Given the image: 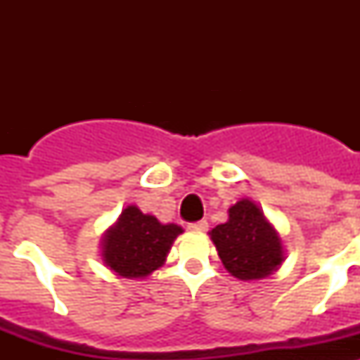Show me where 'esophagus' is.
<instances>
[{
	"label": "esophagus",
	"instance_id": "esophagus-1",
	"mask_svg": "<svg viewBox=\"0 0 360 360\" xmlns=\"http://www.w3.org/2000/svg\"><path fill=\"white\" fill-rule=\"evenodd\" d=\"M209 224L205 221V219H202V221H196V224H189L187 225V229H189L191 232H205L207 231Z\"/></svg>",
	"mask_w": 360,
	"mask_h": 360
}]
</instances>
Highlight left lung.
<instances>
[{
	"mask_svg": "<svg viewBox=\"0 0 360 360\" xmlns=\"http://www.w3.org/2000/svg\"><path fill=\"white\" fill-rule=\"evenodd\" d=\"M227 272L241 281L265 279L285 262L283 240L259 205L249 198L229 207V219L209 232Z\"/></svg>",
	"mask_w": 360,
	"mask_h": 360,
	"instance_id": "8db88e82",
	"label": "left lung"
}]
</instances>
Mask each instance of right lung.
I'll use <instances>...</instances> for the list:
<instances>
[{
	"instance_id": "add662e5",
	"label": "right lung",
	"mask_w": 360,
	"mask_h": 360,
	"mask_svg": "<svg viewBox=\"0 0 360 360\" xmlns=\"http://www.w3.org/2000/svg\"><path fill=\"white\" fill-rule=\"evenodd\" d=\"M182 232L180 225L162 224L136 205H128L104 232L101 256L120 278L144 279L164 265L171 245Z\"/></svg>"
}]
</instances>
